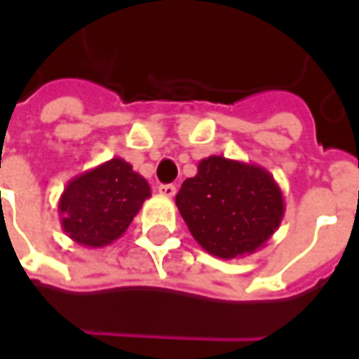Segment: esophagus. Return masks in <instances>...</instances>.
I'll return each mask as SVG.
<instances>
[{
	"instance_id": "esophagus-1",
	"label": "esophagus",
	"mask_w": 359,
	"mask_h": 359,
	"mask_svg": "<svg viewBox=\"0 0 359 359\" xmlns=\"http://www.w3.org/2000/svg\"><path fill=\"white\" fill-rule=\"evenodd\" d=\"M157 192L165 198H172V196L177 194V187L175 184H159L157 187Z\"/></svg>"
}]
</instances>
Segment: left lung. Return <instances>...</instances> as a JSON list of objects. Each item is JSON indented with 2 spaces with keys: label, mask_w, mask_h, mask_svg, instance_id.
I'll use <instances>...</instances> for the list:
<instances>
[{
  "label": "left lung",
  "mask_w": 359,
  "mask_h": 359,
  "mask_svg": "<svg viewBox=\"0 0 359 359\" xmlns=\"http://www.w3.org/2000/svg\"><path fill=\"white\" fill-rule=\"evenodd\" d=\"M194 241L223 259L264 248L285 215V198L267 169L223 156L198 163L175 198Z\"/></svg>",
  "instance_id": "8db88e82"
}]
</instances>
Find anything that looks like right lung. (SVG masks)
Returning a JSON list of instances; mask_svg holds the SVG:
<instances>
[{"instance_id":"obj_1","label":"right lung","mask_w":359,"mask_h":359,"mask_svg":"<svg viewBox=\"0 0 359 359\" xmlns=\"http://www.w3.org/2000/svg\"><path fill=\"white\" fill-rule=\"evenodd\" d=\"M149 196L148 180L113 157L67 184L59 198L61 226L76 244L103 248L125 234Z\"/></svg>"}]
</instances>
